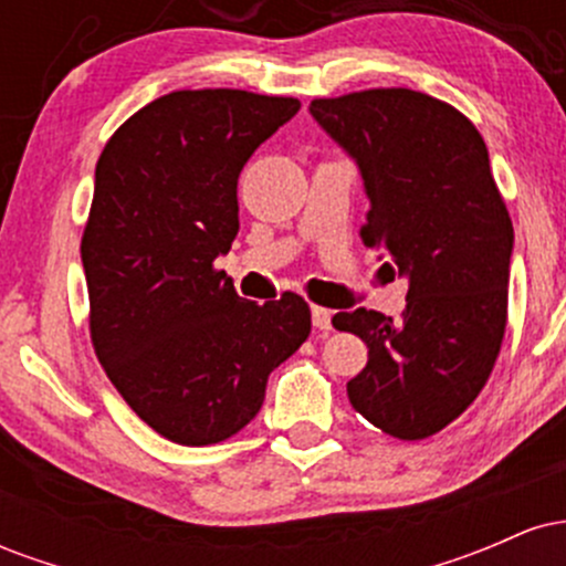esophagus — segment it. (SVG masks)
I'll list each match as a JSON object with an SVG mask.
<instances>
[{"instance_id":"34e87169","label":"esophagus","mask_w":566,"mask_h":566,"mask_svg":"<svg viewBox=\"0 0 566 566\" xmlns=\"http://www.w3.org/2000/svg\"><path fill=\"white\" fill-rule=\"evenodd\" d=\"M311 319H314V327L322 329V333L333 329V311H329V308H322V305H311Z\"/></svg>"}]
</instances>
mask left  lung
<instances>
[{"mask_svg": "<svg viewBox=\"0 0 566 566\" xmlns=\"http://www.w3.org/2000/svg\"><path fill=\"white\" fill-rule=\"evenodd\" d=\"M308 112L365 180L361 242L409 282L401 319L333 316L369 348L348 399L388 437H433L484 388L509 319L513 226L484 138L450 103L407 87L316 97Z\"/></svg>", "mask_w": 566, "mask_h": 566, "instance_id": "8db88e82", "label": "left lung"}]
</instances>
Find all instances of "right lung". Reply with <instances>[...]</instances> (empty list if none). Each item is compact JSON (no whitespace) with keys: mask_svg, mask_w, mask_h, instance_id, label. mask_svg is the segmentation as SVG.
<instances>
[{"mask_svg":"<svg viewBox=\"0 0 566 566\" xmlns=\"http://www.w3.org/2000/svg\"><path fill=\"white\" fill-rule=\"evenodd\" d=\"M297 108V97L178 90L129 116L97 159L82 237L90 337L122 399L175 444L242 431L311 333L301 295L258 305L216 269L239 231V172Z\"/></svg>","mask_w":566,"mask_h":566,"instance_id":"right-lung-1","label":"right lung"}]
</instances>
